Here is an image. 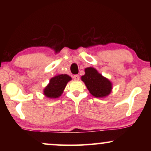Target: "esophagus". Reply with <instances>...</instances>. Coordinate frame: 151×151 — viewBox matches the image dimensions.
I'll list each match as a JSON object with an SVG mask.
<instances>
[{
  "mask_svg": "<svg viewBox=\"0 0 151 151\" xmlns=\"http://www.w3.org/2000/svg\"><path fill=\"white\" fill-rule=\"evenodd\" d=\"M73 79L75 80H80V76L79 75H75L73 76Z\"/></svg>",
  "mask_w": 151,
  "mask_h": 151,
  "instance_id": "1",
  "label": "esophagus"
}]
</instances>
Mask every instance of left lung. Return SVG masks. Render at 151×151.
Listing matches in <instances>:
<instances>
[{
    "label": "left lung",
    "instance_id": "left-lung-1",
    "mask_svg": "<svg viewBox=\"0 0 151 151\" xmlns=\"http://www.w3.org/2000/svg\"><path fill=\"white\" fill-rule=\"evenodd\" d=\"M82 81L93 96L102 98L108 96L113 89V84L108 78H105L93 67H87L84 69Z\"/></svg>",
    "mask_w": 151,
    "mask_h": 151
}]
</instances>
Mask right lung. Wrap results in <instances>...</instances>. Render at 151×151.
<instances>
[{"label":"right lung","mask_w":151,"mask_h":151,"mask_svg":"<svg viewBox=\"0 0 151 151\" xmlns=\"http://www.w3.org/2000/svg\"><path fill=\"white\" fill-rule=\"evenodd\" d=\"M72 79L67 74H58L51 78L43 90V94L49 99L58 98L63 94L67 84Z\"/></svg>","instance_id":"right-lung-1"}]
</instances>
